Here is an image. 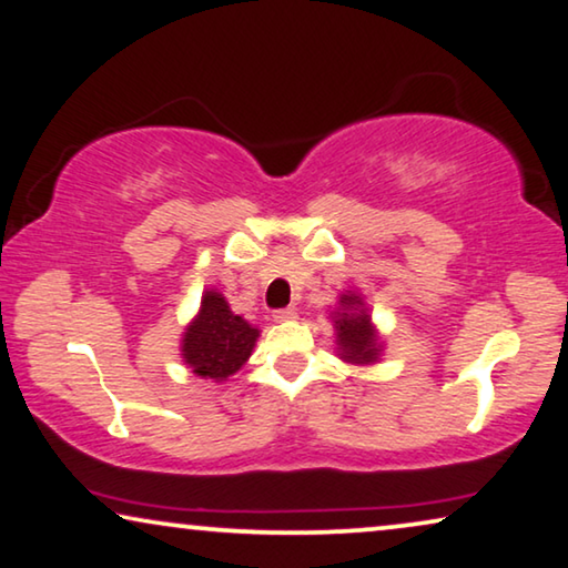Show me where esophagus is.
<instances>
[{
  "label": "esophagus",
  "mask_w": 568,
  "mask_h": 568,
  "mask_svg": "<svg viewBox=\"0 0 568 568\" xmlns=\"http://www.w3.org/2000/svg\"><path fill=\"white\" fill-rule=\"evenodd\" d=\"M297 317V312H294V307H282L274 312V320L276 323H290V320Z\"/></svg>",
  "instance_id": "1"
}]
</instances>
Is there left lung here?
Masks as SVG:
<instances>
[{"mask_svg":"<svg viewBox=\"0 0 568 568\" xmlns=\"http://www.w3.org/2000/svg\"><path fill=\"white\" fill-rule=\"evenodd\" d=\"M333 323L338 356L343 361H348V364H374L379 358V333L372 325V315H368L364 300L356 292L341 294L338 310L333 312Z\"/></svg>","mask_w":568,"mask_h":568,"instance_id":"1","label":"left lung"}]
</instances>
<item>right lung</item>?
I'll return each mask as SVG.
<instances>
[{
  "mask_svg": "<svg viewBox=\"0 0 568 568\" xmlns=\"http://www.w3.org/2000/svg\"><path fill=\"white\" fill-rule=\"evenodd\" d=\"M258 327L245 323L230 310L220 292H204L200 312L186 325L182 338V358L202 379L225 382L251 358Z\"/></svg>",
  "mask_w": 568,
  "mask_h": 568,
  "instance_id": "right-lung-1",
  "label": "right lung"
}]
</instances>
